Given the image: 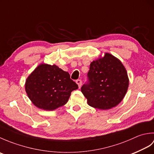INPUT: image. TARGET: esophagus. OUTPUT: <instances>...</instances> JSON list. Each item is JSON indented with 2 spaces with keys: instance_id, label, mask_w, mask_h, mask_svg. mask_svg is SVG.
<instances>
[{
  "instance_id": "obj_1",
  "label": "esophagus",
  "mask_w": 154,
  "mask_h": 154,
  "mask_svg": "<svg viewBox=\"0 0 154 154\" xmlns=\"http://www.w3.org/2000/svg\"><path fill=\"white\" fill-rule=\"evenodd\" d=\"M76 83L78 85V87H79V88H81V85H82V81H81V79H77L76 81Z\"/></svg>"
}]
</instances>
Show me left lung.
I'll return each instance as SVG.
<instances>
[{
	"mask_svg": "<svg viewBox=\"0 0 154 154\" xmlns=\"http://www.w3.org/2000/svg\"><path fill=\"white\" fill-rule=\"evenodd\" d=\"M88 82L81 92L91 106L107 110L118 105L128 88L129 79L125 67L119 59L109 53L91 62Z\"/></svg>",
	"mask_w": 154,
	"mask_h": 154,
	"instance_id": "left-lung-1",
	"label": "left lung"
}]
</instances>
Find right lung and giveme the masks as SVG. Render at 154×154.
Returning a JSON list of instances; mask_svg holds the SVG:
<instances>
[{"mask_svg":"<svg viewBox=\"0 0 154 154\" xmlns=\"http://www.w3.org/2000/svg\"><path fill=\"white\" fill-rule=\"evenodd\" d=\"M78 89L68 72L55 65L40 64L26 81L25 90L35 106L54 110L67 103L71 93Z\"/></svg>","mask_w":154,"mask_h":154,"instance_id":"right-lung-1","label":"right lung"}]
</instances>
